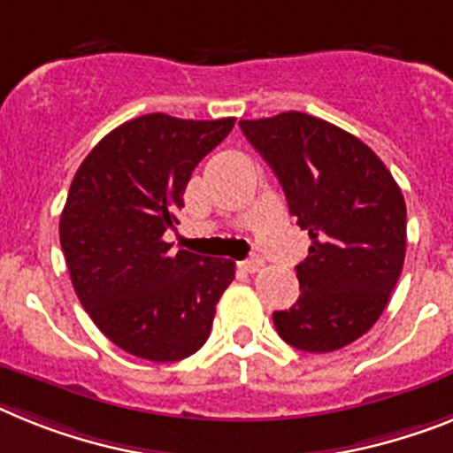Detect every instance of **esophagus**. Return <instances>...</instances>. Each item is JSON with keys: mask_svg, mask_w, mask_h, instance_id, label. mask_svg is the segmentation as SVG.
Instances as JSON below:
<instances>
[{"mask_svg": "<svg viewBox=\"0 0 453 453\" xmlns=\"http://www.w3.org/2000/svg\"><path fill=\"white\" fill-rule=\"evenodd\" d=\"M260 267H262L260 257H249V260L242 262V269H244V272H249V273L260 272Z\"/></svg>", "mask_w": 453, "mask_h": 453, "instance_id": "esophagus-1", "label": "esophagus"}]
</instances>
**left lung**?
Listing matches in <instances>:
<instances>
[{
    "instance_id": "1",
    "label": "left lung",
    "mask_w": 453,
    "mask_h": 453,
    "mask_svg": "<svg viewBox=\"0 0 453 453\" xmlns=\"http://www.w3.org/2000/svg\"><path fill=\"white\" fill-rule=\"evenodd\" d=\"M239 127L311 237L297 265L302 295L288 311H273L276 332L303 352L345 348L378 322L401 276V188L371 147L325 119L290 110Z\"/></svg>"
}]
</instances>
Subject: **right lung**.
Listing matches in <instances>:
<instances>
[{
	"label": "right lung",
	"instance_id": "right-lung-1",
	"mask_svg": "<svg viewBox=\"0 0 453 453\" xmlns=\"http://www.w3.org/2000/svg\"><path fill=\"white\" fill-rule=\"evenodd\" d=\"M234 117L151 112L110 131L80 163L59 219L71 283L94 325L128 355L180 362L203 348L234 262L173 250L186 184Z\"/></svg>",
	"mask_w": 453,
	"mask_h": 453
}]
</instances>
